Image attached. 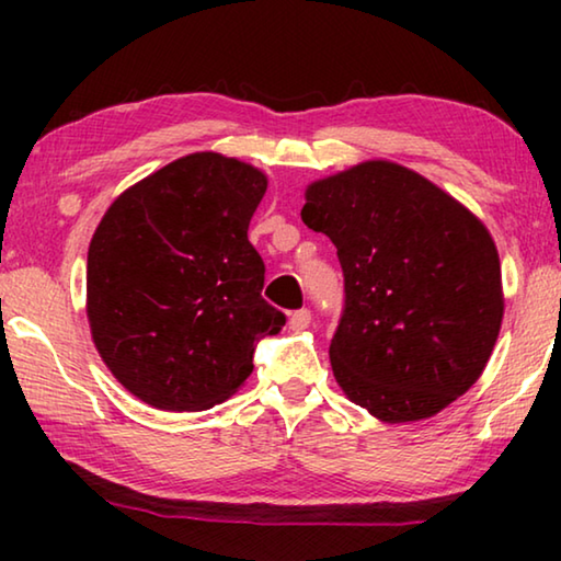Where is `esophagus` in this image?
<instances>
[{
	"mask_svg": "<svg viewBox=\"0 0 561 561\" xmlns=\"http://www.w3.org/2000/svg\"><path fill=\"white\" fill-rule=\"evenodd\" d=\"M311 324V311L309 309H297L294 314L289 317V329L291 331H301Z\"/></svg>",
	"mask_w": 561,
	"mask_h": 561,
	"instance_id": "34e87169",
	"label": "esophagus"
}]
</instances>
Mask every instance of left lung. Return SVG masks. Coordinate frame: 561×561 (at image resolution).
<instances>
[{
    "mask_svg": "<svg viewBox=\"0 0 561 561\" xmlns=\"http://www.w3.org/2000/svg\"><path fill=\"white\" fill-rule=\"evenodd\" d=\"M301 220L336 244L339 386L386 423L440 413L478 381L502 324L497 247L431 180L368 160L307 187Z\"/></svg>",
    "mask_w": 561,
    "mask_h": 561,
    "instance_id": "obj_1",
    "label": "left lung"
}]
</instances>
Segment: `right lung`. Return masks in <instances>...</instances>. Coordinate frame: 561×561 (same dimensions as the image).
Masks as SVG:
<instances>
[{
	"label": "right lung",
	"instance_id": "1",
	"mask_svg": "<svg viewBox=\"0 0 561 561\" xmlns=\"http://www.w3.org/2000/svg\"><path fill=\"white\" fill-rule=\"evenodd\" d=\"M262 170L220 153L178 158L128 187L93 232L91 336L111 374L160 411H207L252 374L287 317L262 299L247 227Z\"/></svg>",
	"mask_w": 561,
	"mask_h": 561
}]
</instances>
